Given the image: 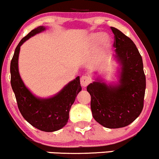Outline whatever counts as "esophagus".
I'll list each match as a JSON object with an SVG mask.
<instances>
[{
  "label": "esophagus",
  "mask_w": 159,
  "mask_h": 159,
  "mask_svg": "<svg viewBox=\"0 0 159 159\" xmlns=\"http://www.w3.org/2000/svg\"><path fill=\"white\" fill-rule=\"evenodd\" d=\"M81 85L82 86L83 88L87 87L88 84L91 82V79L87 76H82L81 78Z\"/></svg>",
  "instance_id": "34e87169"
}]
</instances>
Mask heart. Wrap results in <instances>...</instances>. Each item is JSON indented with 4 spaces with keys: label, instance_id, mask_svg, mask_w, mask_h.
Returning <instances> with one entry per match:
<instances>
[{
    "label": "heart",
    "instance_id": "b5f03b06",
    "mask_svg": "<svg viewBox=\"0 0 159 159\" xmlns=\"http://www.w3.org/2000/svg\"><path fill=\"white\" fill-rule=\"evenodd\" d=\"M104 38V35L102 34H93L91 35L90 37V39H91V41L93 42H96V41H100L101 40H102ZM105 41H108V38H105Z\"/></svg>",
    "mask_w": 159,
    "mask_h": 159
}]
</instances>
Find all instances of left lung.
Segmentation results:
<instances>
[{"mask_svg": "<svg viewBox=\"0 0 159 159\" xmlns=\"http://www.w3.org/2000/svg\"><path fill=\"white\" fill-rule=\"evenodd\" d=\"M111 29L116 48L113 57L120 65L118 81L107 84L99 75L87 91L94 120L108 129H119L133 122L142 112L146 81L142 56L135 44L117 28Z\"/></svg>", "mask_w": 159, "mask_h": 159, "instance_id": "8db88e82", "label": "left lung"}]
</instances>
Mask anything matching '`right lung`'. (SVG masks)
<instances>
[{
	"mask_svg": "<svg viewBox=\"0 0 159 159\" xmlns=\"http://www.w3.org/2000/svg\"><path fill=\"white\" fill-rule=\"evenodd\" d=\"M45 30V27H38L19 42L11 62V84L19 111L24 118L36 129L52 132L62 129L68 123L70 107L81 91V87L80 77L78 76L58 93L44 98L35 96L22 81L18 70L20 46L30 38Z\"/></svg>",
	"mask_w": 159,
	"mask_h": 159,
	"instance_id": "1",
	"label": "right lung"
}]
</instances>
